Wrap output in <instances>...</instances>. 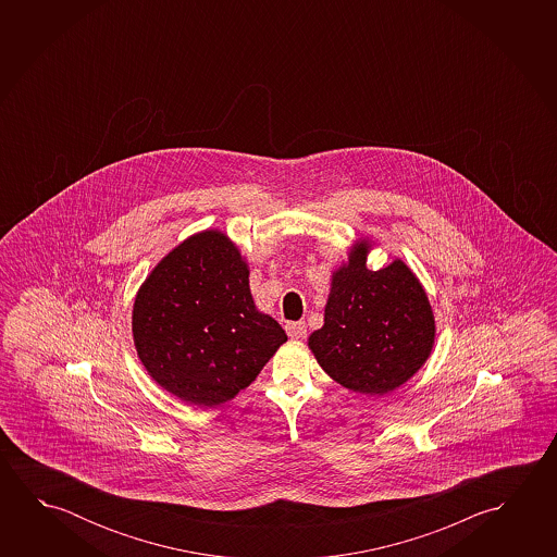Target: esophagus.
<instances>
[{
	"label": "esophagus",
	"instance_id": "obj_1",
	"mask_svg": "<svg viewBox=\"0 0 557 557\" xmlns=\"http://www.w3.org/2000/svg\"><path fill=\"white\" fill-rule=\"evenodd\" d=\"M285 332H287V336L292 337V339H302V337L307 336V324L305 322H287Z\"/></svg>",
	"mask_w": 557,
	"mask_h": 557
}]
</instances>
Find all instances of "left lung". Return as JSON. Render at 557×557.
Segmentation results:
<instances>
[{"instance_id": "obj_1", "label": "left lung", "mask_w": 557, "mask_h": 557, "mask_svg": "<svg viewBox=\"0 0 557 557\" xmlns=\"http://www.w3.org/2000/svg\"><path fill=\"white\" fill-rule=\"evenodd\" d=\"M359 238L332 272L324 324L309 336L319 366L347 391L384 396L410 381L435 344V317L420 280L396 258L369 270Z\"/></svg>"}]
</instances>
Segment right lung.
Instances as JSON below:
<instances>
[{
	"label": "right lung",
	"instance_id": "1",
	"mask_svg": "<svg viewBox=\"0 0 557 557\" xmlns=\"http://www.w3.org/2000/svg\"><path fill=\"white\" fill-rule=\"evenodd\" d=\"M247 260L220 228H206L164 256L137 289V357L166 393L211 408L255 381L287 336L256 309Z\"/></svg>",
	"mask_w": 557,
	"mask_h": 557
}]
</instances>
